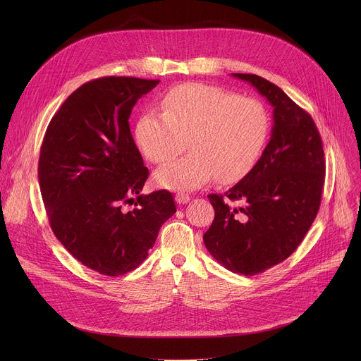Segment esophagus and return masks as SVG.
Returning a JSON list of instances; mask_svg holds the SVG:
<instances>
[{"label": "esophagus", "instance_id": "1", "mask_svg": "<svg viewBox=\"0 0 361 361\" xmlns=\"http://www.w3.org/2000/svg\"><path fill=\"white\" fill-rule=\"evenodd\" d=\"M190 200H191V197H190L188 194H185V192H178V194H176V201H177L178 204H187Z\"/></svg>", "mask_w": 361, "mask_h": 361}]
</instances>
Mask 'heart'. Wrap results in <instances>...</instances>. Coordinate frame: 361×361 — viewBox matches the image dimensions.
<instances>
[{"label":"heart","mask_w":361,"mask_h":361,"mask_svg":"<svg viewBox=\"0 0 361 361\" xmlns=\"http://www.w3.org/2000/svg\"><path fill=\"white\" fill-rule=\"evenodd\" d=\"M161 110L138 118L135 141L148 161L164 163L188 140L190 154L154 174L170 190H194L214 176L224 184L241 180L259 161L270 133L262 101L216 85H177L163 97Z\"/></svg>","instance_id":"heart-1"}]
</instances>
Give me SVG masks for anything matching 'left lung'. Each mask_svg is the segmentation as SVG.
I'll return each mask as SVG.
<instances>
[{
    "label": "left lung",
    "mask_w": 361,
    "mask_h": 361,
    "mask_svg": "<svg viewBox=\"0 0 361 361\" xmlns=\"http://www.w3.org/2000/svg\"><path fill=\"white\" fill-rule=\"evenodd\" d=\"M271 104V137L254 169L224 195L209 194L216 212L202 235L214 259L233 273L255 276L284 262L312 227L323 194L324 149L312 116L276 84L233 74ZM228 200H240L230 208Z\"/></svg>",
    "instance_id": "left-lung-1"
}]
</instances>
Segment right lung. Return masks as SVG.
Masks as SVG:
<instances>
[{"mask_svg":"<svg viewBox=\"0 0 361 361\" xmlns=\"http://www.w3.org/2000/svg\"><path fill=\"white\" fill-rule=\"evenodd\" d=\"M160 80L102 77L77 88L51 118L38 180L48 221L67 251L109 277L137 269L177 212L173 194H140L148 178L128 118ZM134 203L127 212L123 207Z\"/></svg>","mask_w":361,"mask_h":361,"instance_id":"right-lung-1","label":"right lung"}]
</instances>
